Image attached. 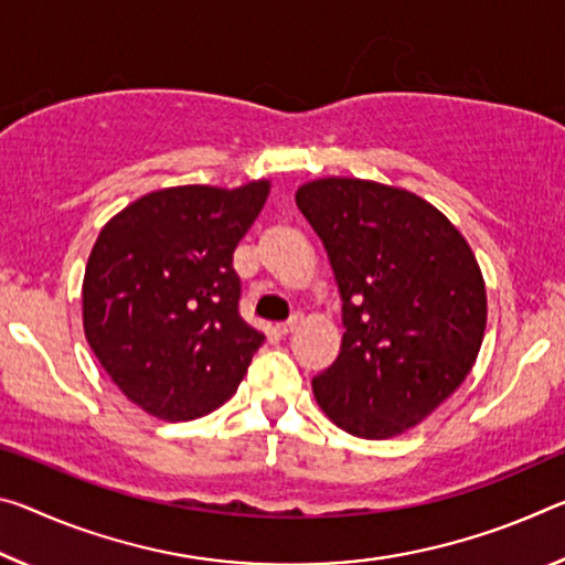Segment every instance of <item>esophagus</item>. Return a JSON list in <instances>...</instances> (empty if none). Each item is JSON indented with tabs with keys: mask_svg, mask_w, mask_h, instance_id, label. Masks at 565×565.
<instances>
[{
	"mask_svg": "<svg viewBox=\"0 0 565 565\" xmlns=\"http://www.w3.org/2000/svg\"><path fill=\"white\" fill-rule=\"evenodd\" d=\"M301 327V315H294L289 321H284V324H279L276 327V331H279V334H291V331H297Z\"/></svg>",
	"mask_w": 565,
	"mask_h": 565,
	"instance_id": "34e87169",
	"label": "esophagus"
}]
</instances>
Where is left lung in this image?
<instances>
[{
  "label": "left lung",
  "mask_w": 565,
  "mask_h": 565,
  "mask_svg": "<svg viewBox=\"0 0 565 565\" xmlns=\"http://www.w3.org/2000/svg\"><path fill=\"white\" fill-rule=\"evenodd\" d=\"M297 205L342 297V349L311 380L319 407L364 440L407 433L468 377L486 334L478 258L445 213L405 188L319 178Z\"/></svg>",
  "instance_id": "left-lung-1"
}]
</instances>
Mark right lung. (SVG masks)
I'll list each match as a JSON object with an SVG mask.
<instances>
[{"instance_id": "obj_1", "label": "right lung", "mask_w": 565, "mask_h": 565, "mask_svg": "<svg viewBox=\"0 0 565 565\" xmlns=\"http://www.w3.org/2000/svg\"><path fill=\"white\" fill-rule=\"evenodd\" d=\"M268 191V181L153 191L107 221L89 250L87 344L148 415H209L234 395L264 344L238 315L234 250Z\"/></svg>"}]
</instances>
